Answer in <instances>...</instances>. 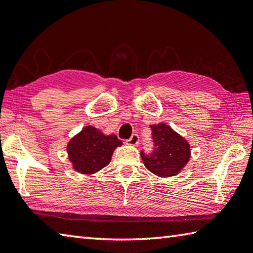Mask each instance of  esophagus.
<instances>
[{"label":"esophagus","mask_w":253,"mask_h":253,"mask_svg":"<svg viewBox=\"0 0 253 253\" xmlns=\"http://www.w3.org/2000/svg\"><path fill=\"white\" fill-rule=\"evenodd\" d=\"M128 145H133V146H136L137 145V144L139 143V138H138V135H136V134H134V135H131V137L128 139V141L126 142Z\"/></svg>","instance_id":"obj_1"}]
</instances>
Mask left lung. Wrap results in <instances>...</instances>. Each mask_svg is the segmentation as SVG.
I'll use <instances>...</instances> for the list:
<instances>
[{
    "mask_svg": "<svg viewBox=\"0 0 253 253\" xmlns=\"http://www.w3.org/2000/svg\"><path fill=\"white\" fill-rule=\"evenodd\" d=\"M151 128L154 151L150 155L142 152L141 156L144 166L148 171L159 177L167 178L177 175L190 160L189 143L166 123L151 125Z\"/></svg>",
    "mask_w": 253,
    "mask_h": 253,
    "instance_id": "left-lung-1",
    "label": "left lung"
}]
</instances>
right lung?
Here are the masks:
<instances>
[{
  "label": "right lung",
  "instance_id": "add662e5",
  "mask_svg": "<svg viewBox=\"0 0 253 253\" xmlns=\"http://www.w3.org/2000/svg\"><path fill=\"white\" fill-rule=\"evenodd\" d=\"M122 145L116 135H106L93 126H85L70 139L66 151L72 168L79 173L90 175L107 167L114 151Z\"/></svg>",
  "mask_w": 253,
  "mask_h": 253
}]
</instances>
